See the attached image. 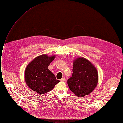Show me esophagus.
Instances as JSON below:
<instances>
[{"label": "esophagus", "mask_w": 123, "mask_h": 123, "mask_svg": "<svg viewBox=\"0 0 123 123\" xmlns=\"http://www.w3.org/2000/svg\"><path fill=\"white\" fill-rule=\"evenodd\" d=\"M60 81H65V78H62V79H61Z\"/></svg>", "instance_id": "esophagus-1"}]
</instances>
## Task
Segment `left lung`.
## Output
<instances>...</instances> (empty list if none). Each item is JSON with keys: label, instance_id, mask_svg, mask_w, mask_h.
<instances>
[{"label": "left lung", "instance_id": "left-lung-1", "mask_svg": "<svg viewBox=\"0 0 123 123\" xmlns=\"http://www.w3.org/2000/svg\"><path fill=\"white\" fill-rule=\"evenodd\" d=\"M72 71V76L67 80L71 91L79 97L91 93L98 82L96 68L88 59L81 57L74 60Z\"/></svg>", "mask_w": 123, "mask_h": 123}]
</instances>
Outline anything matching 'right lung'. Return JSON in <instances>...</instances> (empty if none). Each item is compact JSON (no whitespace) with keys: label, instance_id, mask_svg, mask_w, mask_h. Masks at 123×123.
Segmentation results:
<instances>
[{"label":"right lung","instance_id":"1","mask_svg":"<svg viewBox=\"0 0 123 123\" xmlns=\"http://www.w3.org/2000/svg\"><path fill=\"white\" fill-rule=\"evenodd\" d=\"M55 58V55H41L35 58L27 65L25 70L26 85L33 91L42 95L53 90L60 82L48 67Z\"/></svg>","mask_w":123,"mask_h":123}]
</instances>
